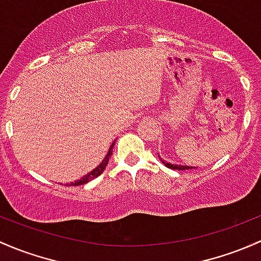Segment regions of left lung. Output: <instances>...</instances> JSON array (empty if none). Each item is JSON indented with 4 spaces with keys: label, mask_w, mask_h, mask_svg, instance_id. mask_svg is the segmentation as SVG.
Returning <instances> with one entry per match:
<instances>
[{
    "label": "left lung",
    "mask_w": 261,
    "mask_h": 261,
    "mask_svg": "<svg viewBox=\"0 0 261 261\" xmlns=\"http://www.w3.org/2000/svg\"><path fill=\"white\" fill-rule=\"evenodd\" d=\"M159 159L161 160V163L164 164L166 167H169V169H174V170H189V169H195V167H191V166H182V165H174V164H170L167 163V161L163 160V159L160 158V155H158Z\"/></svg>",
    "instance_id": "1"
}]
</instances>
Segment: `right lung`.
<instances>
[{"label":"right lung","instance_id":"1","mask_svg":"<svg viewBox=\"0 0 261 261\" xmlns=\"http://www.w3.org/2000/svg\"><path fill=\"white\" fill-rule=\"evenodd\" d=\"M114 145H115V141L112 142V145H111V146H110L108 155H106V158L103 159L102 161H101L100 165H98L97 167H95V169L92 170V171H90L87 175H85V176H82L80 180H76L75 182L66 184V186H77V185H82V184H86V182H89V181L94 180L95 177L100 176V175L103 172V170L106 169V165H108L110 158H111V155H112V149H114Z\"/></svg>","mask_w":261,"mask_h":261}]
</instances>
